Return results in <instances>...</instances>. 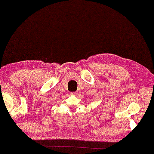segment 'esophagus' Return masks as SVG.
Here are the masks:
<instances>
[{"mask_svg":"<svg viewBox=\"0 0 154 154\" xmlns=\"http://www.w3.org/2000/svg\"><path fill=\"white\" fill-rule=\"evenodd\" d=\"M70 94H71V95L76 96L77 94V93H76V92H74V93H70Z\"/></svg>","mask_w":154,"mask_h":154,"instance_id":"esophagus-1","label":"esophagus"}]
</instances>
